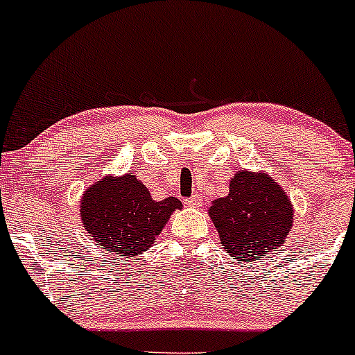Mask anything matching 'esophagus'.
<instances>
[{"mask_svg": "<svg viewBox=\"0 0 355 355\" xmlns=\"http://www.w3.org/2000/svg\"><path fill=\"white\" fill-rule=\"evenodd\" d=\"M185 203H187V205H190V207H202L203 198H202V195L195 193V195H191L189 200H185Z\"/></svg>", "mask_w": 355, "mask_h": 355, "instance_id": "esophagus-1", "label": "esophagus"}]
</instances>
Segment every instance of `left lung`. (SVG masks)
<instances>
[{
  "label": "left lung",
  "mask_w": 355,
  "mask_h": 355,
  "mask_svg": "<svg viewBox=\"0 0 355 355\" xmlns=\"http://www.w3.org/2000/svg\"><path fill=\"white\" fill-rule=\"evenodd\" d=\"M210 217L227 254L239 262H252L280 247L294 214L274 178L240 170L232 178L229 197L218 198L210 207Z\"/></svg>",
  "instance_id": "8db88e82"
}]
</instances>
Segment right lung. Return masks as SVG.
<instances>
[{
  "instance_id": "right-lung-1",
  "label": "right lung",
  "mask_w": 355,
  "mask_h": 355,
  "mask_svg": "<svg viewBox=\"0 0 355 355\" xmlns=\"http://www.w3.org/2000/svg\"><path fill=\"white\" fill-rule=\"evenodd\" d=\"M177 209H182L178 198L155 202L130 173L93 183L80 203L81 223L96 245L126 257L148 250Z\"/></svg>"
}]
</instances>
